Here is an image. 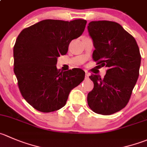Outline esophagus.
<instances>
[{
  "instance_id": "esophagus-1",
  "label": "esophagus",
  "mask_w": 147,
  "mask_h": 147,
  "mask_svg": "<svg viewBox=\"0 0 147 147\" xmlns=\"http://www.w3.org/2000/svg\"><path fill=\"white\" fill-rule=\"evenodd\" d=\"M89 76H90V74L88 73V72H86V73H85V80L89 79Z\"/></svg>"
}]
</instances>
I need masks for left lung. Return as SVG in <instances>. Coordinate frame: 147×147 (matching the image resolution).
I'll return each instance as SVG.
<instances>
[{"instance_id":"obj_1","label":"left lung","mask_w":147,"mask_h":147,"mask_svg":"<svg viewBox=\"0 0 147 147\" xmlns=\"http://www.w3.org/2000/svg\"><path fill=\"white\" fill-rule=\"evenodd\" d=\"M88 30L95 49L92 59L97 65L108 68L103 79L93 74L89 77L94 88L88 95V104L98 114H113L127 105L139 78V47L134 38L116 22L91 21Z\"/></svg>"}]
</instances>
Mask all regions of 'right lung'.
Wrapping results in <instances>:
<instances>
[{"label": "right lung", "instance_id": "right-lung-1", "mask_svg": "<svg viewBox=\"0 0 147 147\" xmlns=\"http://www.w3.org/2000/svg\"><path fill=\"white\" fill-rule=\"evenodd\" d=\"M86 20L47 19L21 31L13 47L14 73L23 98L44 113L65 106L70 91L82 82L80 68L60 71L57 58L85 30Z\"/></svg>", "mask_w": 147, "mask_h": 147}]
</instances>
